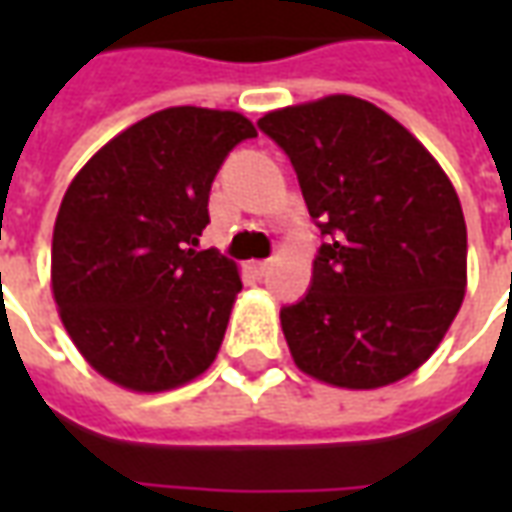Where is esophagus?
I'll return each mask as SVG.
<instances>
[{"mask_svg":"<svg viewBox=\"0 0 512 512\" xmlns=\"http://www.w3.org/2000/svg\"><path fill=\"white\" fill-rule=\"evenodd\" d=\"M268 266H271L268 260H252V263H249V271H252V274H257V277H263V274L268 271Z\"/></svg>","mask_w":512,"mask_h":512,"instance_id":"1","label":"esophagus"}]
</instances>
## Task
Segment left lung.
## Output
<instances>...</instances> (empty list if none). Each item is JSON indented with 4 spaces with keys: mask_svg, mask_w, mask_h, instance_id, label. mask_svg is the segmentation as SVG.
Instances as JSON below:
<instances>
[{
    "mask_svg": "<svg viewBox=\"0 0 512 512\" xmlns=\"http://www.w3.org/2000/svg\"><path fill=\"white\" fill-rule=\"evenodd\" d=\"M321 227L310 293L279 312L301 373L340 389L411 376L466 293V222L447 172L408 128L356 95L257 120Z\"/></svg>",
    "mask_w": 512,
    "mask_h": 512,
    "instance_id": "obj_1",
    "label": "left lung"
}]
</instances>
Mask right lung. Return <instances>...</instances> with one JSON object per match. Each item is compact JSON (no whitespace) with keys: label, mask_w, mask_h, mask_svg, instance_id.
<instances>
[{"label":"right lung","mask_w":512,"mask_h":512,"mask_svg":"<svg viewBox=\"0 0 512 512\" xmlns=\"http://www.w3.org/2000/svg\"><path fill=\"white\" fill-rule=\"evenodd\" d=\"M252 136L238 112L169 106L109 139L71 180L51 238V293L106 381L156 395L213 365L241 274L197 246L213 178Z\"/></svg>","instance_id":"add662e5"}]
</instances>
